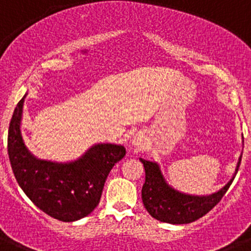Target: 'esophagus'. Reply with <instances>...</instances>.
I'll use <instances>...</instances> for the list:
<instances>
[{
  "mask_svg": "<svg viewBox=\"0 0 251 251\" xmlns=\"http://www.w3.org/2000/svg\"><path fill=\"white\" fill-rule=\"evenodd\" d=\"M132 145L137 148H141L142 146H143V136H142L141 133H138V134H136V136L133 137Z\"/></svg>",
  "mask_w": 251,
  "mask_h": 251,
  "instance_id": "esophagus-1",
  "label": "esophagus"
}]
</instances>
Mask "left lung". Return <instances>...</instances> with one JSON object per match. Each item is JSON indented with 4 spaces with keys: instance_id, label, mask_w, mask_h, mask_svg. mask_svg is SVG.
I'll return each instance as SVG.
<instances>
[{
    "instance_id": "8db88e82",
    "label": "left lung",
    "mask_w": 251,
    "mask_h": 251,
    "mask_svg": "<svg viewBox=\"0 0 251 251\" xmlns=\"http://www.w3.org/2000/svg\"><path fill=\"white\" fill-rule=\"evenodd\" d=\"M146 171V181L142 187V201L150 215L162 223L190 224L199 220L220 202L229 190L240 167L239 158L235 174L221 190L208 196H194L177 191L166 182L158 163L139 158Z\"/></svg>"
}]
</instances>
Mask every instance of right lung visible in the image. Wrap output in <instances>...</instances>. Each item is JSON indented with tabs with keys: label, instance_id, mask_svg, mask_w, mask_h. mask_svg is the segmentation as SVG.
<instances>
[{
	"label": "right lung",
	"instance_id": "add662e5",
	"mask_svg": "<svg viewBox=\"0 0 251 251\" xmlns=\"http://www.w3.org/2000/svg\"><path fill=\"white\" fill-rule=\"evenodd\" d=\"M25 98L15 108L8 128L7 150L13 175L26 196L49 216L65 223L80 220L98 206L106 177L126 156V148L98 143L68 163L36 158L21 134Z\"/></svg>",
	"mask_w": 251,
	"mask_h": 251
}]
</instances>
